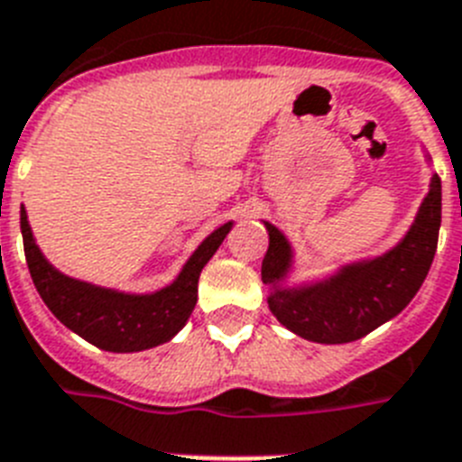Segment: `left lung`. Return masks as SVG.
I'll return each mask as SVG.
<instances>
[{
    "label": "left lung",
    "mask_w": 462,
    "mask_h": 462,
    "mask_svg": "<svg viewBox=\"0 0 462 462\" xmlns=\"http://www.w3.org/2000/svg\"><path fill=\"white\" fill-rule=\"evenodd\" d=\"M441 225V180L434 175L415 223L384 256L344 265L325 282L284 290L280 282L290 273L291 246L275 225L265 223L268 251L261 280L270 284L268 306L273 316L294 335L318 344H346L399 316L425 282L437 254Z\"/></svg>",
    "instance_id": "obj_1"
}]
</instances>
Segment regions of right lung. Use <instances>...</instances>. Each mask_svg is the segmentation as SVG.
Returning a JSON list of instances; mask_svg holds the SVG:
<instances>
[{
	"mask_svg": "<svg viewBox=\"0 0 462 462\" xmlns=\"http://www.w3.org/2000/svg\"><path fill=\"white\" fill-rule=\"evenodd\" d=\"M232 223L220 225L218 230H213L199 244V249L172 284L153 294H123L59 273L42 256L30 230L25 208H21L25 261L35 290L40 291L47 309L66 328L73 329L75 335L114 354H133V351L159 346L185 328L197 306L201 268L218 251Z\"/></svg>",
	"mask_w": 462,
	"mask_h": 462,
	"instance_id": "1",
	"label": "right lung"
}]
</instances>
